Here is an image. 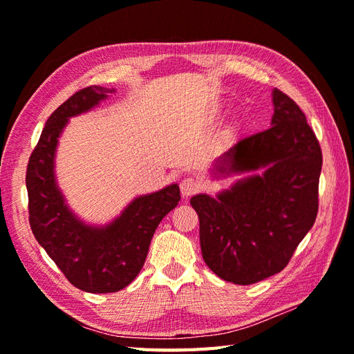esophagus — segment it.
I'll return each instance as SVG.
<instances>
[{
	"mask_svg": "<svg viewBox=\"0 0 354 354\" xmlns=\"http://www.w3.org/2000/svg\"><path fill=\"white\" fill-rule=\"evenodd\" d=\"M179 187H181V193L184 194V196L189 198V196H193V194L199 190L201 184L198 183V179H194L192 176H187V178L183 179L181 185H179Z\"/></svg>",
	"mask_w": 354,
	"mask_h": 354,
	"instance_id": "34e87169",
	"label": "esophagus"
}]
</instances>
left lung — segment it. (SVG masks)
Returning <instances> with one entry per match:
<instances>
[{"label": "left lung", "instance_id": "8db88e82", "mask_svg": "<svg viewBox=\"0 0 354 354\" xmlns=\"http://www.w3.org/2000/svg\"><path fill=\"white\" fill-rule=\"evenodd\" d=\"M270 127L240 138L219 160L216 175L257 171L216 198L196 194L201 250L222 280L252 284L288 265L318 214L322 153L304 112L272 91Z\"/></svg>", "mask_w": 354, "mask_h": 354}]
</instances>
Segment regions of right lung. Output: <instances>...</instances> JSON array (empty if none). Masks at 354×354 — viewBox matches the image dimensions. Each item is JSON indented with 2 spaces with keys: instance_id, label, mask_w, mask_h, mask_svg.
<instances>
[{
  "instance_id": "add662e5",
  "label": "right lung",
  "mask_w": 354,
  "mask_h": 354,
  "mask_svg": "<svg viewBox=\"0 0 354 354\" xmlns=\"http://www.w3.org/2000/svg\"><path fill=\"white\" fill-rule=\"evenodd\" d=\"M114 88L86 86L48 117L30 155L26 185L30 228L73 286L91 293L118 292L145 265L150 240L162 217L181 201L178 184L135 198L104 227L82 222L65 204L55 176L57 138L71 117L95 108Z\"/></svg>"
}]
</instances>
